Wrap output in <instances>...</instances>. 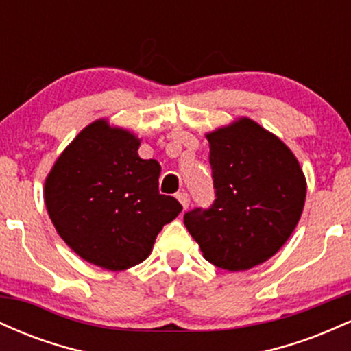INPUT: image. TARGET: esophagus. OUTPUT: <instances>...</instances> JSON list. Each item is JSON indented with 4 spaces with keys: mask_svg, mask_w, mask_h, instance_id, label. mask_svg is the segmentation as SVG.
<instances>
[{
    "mask_svg": "<svg viewBox=\"0 0 351 351\" xmlns=\"http://www.w3.org/2000/svg\"><path fill=\"white\" fill-rule=\"evenodd\" d=\"M176 198H178V201L181 203V206H183L184 209H186L189 206V195L186 191H181L176 195Z\"/></svg>",
    "mask_w": 351,
    "mask_h": 351,
    "instance_id": "1",
    "label": "esophagus"
}]
</instances>
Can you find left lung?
<instances>
[{"mask_svg":"<svg viewBox=\"0 0 351 351\" xmlns=\"http://www.w3.org/2000/svg\"><path fill=\"white\" fill-rule=\"evenodd\" d=\"M215 201L184 213L204 259L247 271L284 245L305 203V176L293 153L249 119L208 134Z\"/></svg>","mask_w":351,"mask_h":351,"instance_id":"obj_1","label":"left lung"}]
</instances>
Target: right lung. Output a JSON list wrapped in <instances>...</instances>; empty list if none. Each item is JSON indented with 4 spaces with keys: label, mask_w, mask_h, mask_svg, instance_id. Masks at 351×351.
I'll return each instance as SVG.
<instances>
[{
    "label": "right lung",
    "mask_w": 351,
    "mask_h": 351,
    "mask_svg": "<svg viewBox=\"0 0 351 351\" xmlns=\"http://www.w3.org/2000/svg\"><path fill=\"white\" fill-rule=\"evenodd\" d=\"M138 138L97 120L64 150L44 186L47 213L66 244L87 263L123 271L150 254L183 206L160 195L156 160L138 156Z\"/></svg>",
    "instance_id": "1"
}]
</instances>
